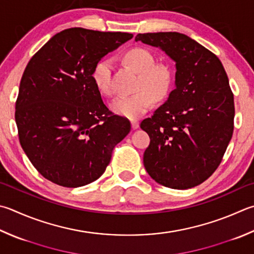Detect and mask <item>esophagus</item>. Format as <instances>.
<instances>
[{"instance_id": "1", "label": "esophagus", "mask_w": 254, "mask_h": 254, "mask_svg": "<svg viewBox=\"0 0 254 254\" xmlns=\"http://www.w3.org/2000/svg\"><path fill=\"white\" fill-rule=\"evenodd\" d=\"M131 127L133 130H136L137 127H139V122L137 121H131Z\"/></svg>"}]
</instances>
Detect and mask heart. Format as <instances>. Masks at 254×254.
Returning <instances> with one entry per match:
<instances>
[{
    "label": "heart",
    "instance_id": "obj_1",
    "mask_svg": "<svg viewBox=\"0 0 254 254\" xmlns=\"http://www.w3.org/2000/svg\"><path fill=\"white\" fill-rule=\"evenodd\" d=\"M124 61L139 72L135 85L137 91L113 100L111 109L121 117L139 119L151 109L154 99L161 101L169 95L174 82V73L168 64L154 63L152 53L142 48L128 50L124 54ZM92 76L101 93L108 96L114 93L111 60L103 59L96 63Z\"/></svg>",
    "mask_w": 254,
    "mask_h": 254
}]
</instances>
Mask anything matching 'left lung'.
<instances>
[{
  "label": "left lung",
  "instance_id": "1",
  "mask_svg": "<svg viewBox=\"0 0 254 254\" xmlns=\"http://www.w3.org/2000/svg\"><path fill=\"white\" fill-rule=\"evenodd\" d=\"M135 41L160 48L175 62V87L140 127L150 136L143 163L164 187L186 190L210 178L233 133L234 101L222 63L178 32L143 33Z\"/></svg>",
  "mask_w": 254,
  "mask_h": 254
}]
</instances>
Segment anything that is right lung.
<instances>
[{
	"mask_svg": "<svg viewBox=\"0 0 254 254\" xmlns=\"http://www.w3.org/2000/svg\"><path fill=\"white\" fill-rule=\"evenodd\" d=\"M132 38L72 27L51 38L27 63L15 103L18 139L49 181L77 188L98 180L130 132V121L104 104L92 74L101 59Z\"/></svg>",
	"mask_w": 254,
	"mask_h": 254,
	"instance_id": "obj_1",
	"label": "right lung"
}]
</instances>
